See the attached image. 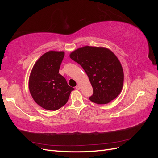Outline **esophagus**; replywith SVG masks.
<instances>
[{"label":"esophagus","mask_w":158,"mask_h":158,"mask_svg":"<svg viewBox=\"0 0 158 158\" xmlns=\"http://www.w3.org/2000/svg\"><path fill=\"white\" fill-rule=\"evenodd\" d=\"M80 88H80V85H77V86H76V89H78V90L80 89Z\"/></svg>","instance_id":"obj_1"}]
</instances>
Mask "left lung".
<instances>
[{
    "instance_id": "left-lung-1",
    "label": "left lung",
    "mask_w": 158,
    "mask_h": 158,
    "mask_svg": "<svg viewBox=\"0 0 158 158\" xmlns=\"http://www.w3.org/2000/svg\"><path fill=\"white\" fill-rule=\"evenodd\" d=\"M87 74L93 87L89 99L97 104H106L121 93L124 81L122 65L116 55L106 47L84 46L70 54Z\"/></svg>"
}]
</instances>
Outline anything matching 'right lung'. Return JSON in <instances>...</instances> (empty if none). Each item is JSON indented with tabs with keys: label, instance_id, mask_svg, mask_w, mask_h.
I'll list each match as a JSON object with an SVG mask.
<instances>
[{
	"label": "right lung",
	"instance_id": "1",
	"mask_svg": "<svg viewBox=\"0 0 158 158\" xmlns=\"http://www.w3.org/2000/svg\"><path fill=\"white\" fill-rule=\"evenodd\" d=\"M64 51H49L33 65L29 78V89L33 100L40 107L55 111L67 103L74 88L59 73Z\"/></svg>",
	"mask_w": 158,
	"mask_h": 158
}]
</instances>
